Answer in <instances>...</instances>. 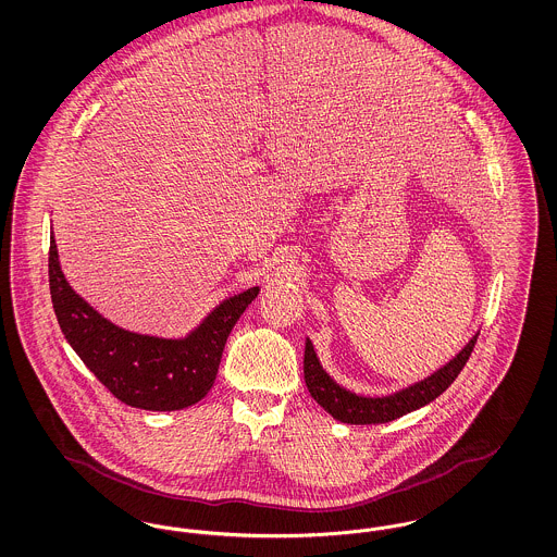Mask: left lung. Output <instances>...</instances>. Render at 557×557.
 Instances as JSON below:
<instances>
[{"mask_svg": "<svg viewBox=\"0 0 557 557\" xmlns=\"http://www.w3.org/2000/svg\"><path fill=\"white\" fill-rule=\"evenodd\" d=\"M476 341L478 334L459 350V355L453 361H449L445 368L434 371L432 375H428L422 382H418L400 393H395L391 397L382 398L357 397L345 388H341L319 366L313 345H311V341H307L305 382H307L311 397L315 398L334 420L345 422V424H386L409 411L424 407L430 400L443 395L453 384V380L459 375V371L463 370V366L468 363Z\"/></svg>", "mask_w": 557, "mask_h": 557, "instance_id": "left-lung-1", "label": "left lung"}]
</instances>
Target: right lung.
Returning a JSON list of instances; mask_svg holds the SVG:
<instances>
[{"instance_id": "obj_1", "label": "right lung", "mask_w": 557, "mask_h": 557, "mask_svg": "<svg viewBox=\"0 0 557 557\" xmlns=\"http://www.w3.org/2000/svg\"><path fill=\"white\" fill-rule=\"evenodd\" d=\"M50 294L64 338L81 361L125 405L177 411L211 391L232 327L259 288L223 300L187 338L166 341L127 332L91 309L69 286L50 236Z\"/></svg>"}]
</instances>
